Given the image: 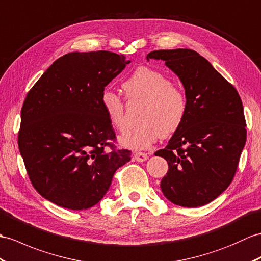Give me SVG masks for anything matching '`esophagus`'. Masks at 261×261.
<instances>
[{"instance_id":"1","label":"esophagus","mask_w":261,"mask_h":261,"mask_svg":"<svg viewBox=\"0 0 261 261\" xmlns=\"http://www.w3.org/2000/svg\"><path fill=\"white\" fill-rule=\"evenodd\" d=\"M133 159L137 160L138 162H143L148 159V154L144 152H136L133 154Z\"/></svg>"}]
</instances>
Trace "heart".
Wrapping results in <instances>:
<instances>
[{"mask_svg": "<svg viewBox=\"0 0 261 261\" xmlns=\"http://www.w3.org/2000/svg\"><path fill=\"white\" fill-rule=\"evenodd\" d=\"M129 100H142L140 125L121 139L124 147L141 150L151 147L162 136L170 137L182 125L187 114V96L171 79L160 71L140 66L123 82ZM101 105L113 128L128 131L124 101L111 90L103 91Z\"/></svg>", "mask_w": 261, "mask_h": 261, "instance_id": "1", "label": "heart"}]
</instances>
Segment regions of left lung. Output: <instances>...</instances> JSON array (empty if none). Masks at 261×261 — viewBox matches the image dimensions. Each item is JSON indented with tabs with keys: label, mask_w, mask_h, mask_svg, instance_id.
<instances>
[{
	"label": "left lung",
	"mask_w": 261,
	"mask_h": 261,
	"mask_svg": "<svg viewBox=\"0 0 261 261\" xmlns=\"http://www.w3.org/2000/svg\"><path fill=\"white\" fill-rule=\"evenodd\" d=\"M182 82L187 114L165 149L158 150L169 170L161 180L165 197L196 208L215 200L231 184L247 130L240 96L211 63L190 48L150 52Z\"/></svg>",
	"instance_id": "obj_1"
}]
</instances>
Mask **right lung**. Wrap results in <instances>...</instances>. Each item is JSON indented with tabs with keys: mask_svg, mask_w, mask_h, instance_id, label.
<instances>
[{
	"mask_svg": "<svg viewBox=\"0 0 261 261\" xmlns=\"http://www.w3.org/2000/svg\"><path fill=\"white\" fill-rule=\"evenodd\" d=\"M130 61L109 51L59 58L29 91L21 110L20 153L34 189L71 210L98 203L131 160L117 149L101 105L105 88Z\"/></svg>",
	"mask_w": 261,
	"mask_h": 261,
	"instance_id": "1",
	"label": "right lung"
}]
</instances>
